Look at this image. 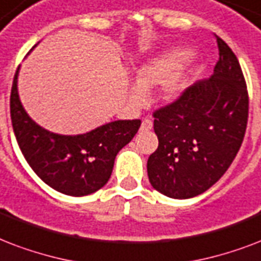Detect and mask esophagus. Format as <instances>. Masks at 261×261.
Returning a JSON list of instances; mask_svg holds the SVG:
<instances>
[{
	"label": "esophagus",
	"mask_w": 261,
	"mask_h": 261,
	"mask_svg": "<svg viewBox=\"0 0 261 261\" xmlns=\"http://www.w3.org/2000/svg\"><path fill=\"white\" fill-rule=\"evenodd\" d=\"M140 129L143 132H145V130H151V129H152V121L149 120V118H144L143 122H141Z\"/></svg>",
	"instance_id": "1"
}]
</instances>
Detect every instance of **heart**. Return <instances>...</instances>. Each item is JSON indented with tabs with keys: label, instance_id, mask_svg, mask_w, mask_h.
Here are the masks:
<instances>
[{
	"label": "heart",
	"instance_id": "b5f03b06",
	"mask_svg": "<svg viewBox=\"0 0 261 261\" xmlns=\"http://www.w3.org/2000/svg\"><path fill=\"white\" fill-rule=\"evenodd\" d=\"M184 53L171 50L158 54L143 62L136 69V88L132 91V102L135 105L143 102L144 92L155 87L162 86V96L165 99H174L182 92L187 83V61Z\"/></svg>",
	"mask_w": 261,
	"mask_h": 261
}]
</instances>
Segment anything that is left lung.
Wrapping results in <instances>:
<instances>
[{
    "label": "left lung",
    "mask_w": 261,
    "mask_h": 261,
    "mask_svg": "<svg viewBox=\"0 0 261 261\" xmlns=\"http://www.w3.org/2000/svg\"><path fill=\"white\" fill-rule=\"evenodd\" d=\"M219 60L211 77L188 87L153 112L159 145L147 162L149 182L171 199L213 187L236 158L245 136L249 98L241 66L217 36Z\"/></svg>",
    "instance_id": "8db88e82"
}]
</instances>
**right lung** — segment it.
<instances>
[{
    "instance_id": "right-lung-1",
    "label": "right lung",
    "mask_w": 261,
    "mask_h": 261,
    "mask_svg": "<svg viewBox=\"0 0 261 261\" xmlns=\"http://www.w3.org/2000/svg\"><path fill=\"white\" fill-rule=\"evenodd\" d=\"M16 70L11 91L13 132L24 158L43 182L68 196H86L106 185L114 159L140 128V120L113 121L84 135L48 132L30 118L17 92Z\"/></svg>"
}]
</instances>
